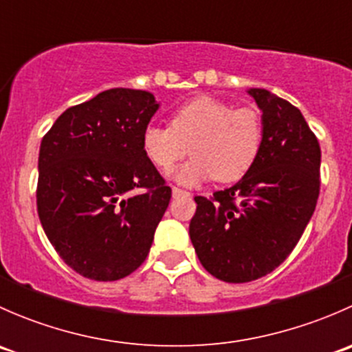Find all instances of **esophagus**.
I'll return each instance as SVG.
<instances>
[{
	"mask_svg": "<svg viewBox=\"0 0 352 352\" xmlns=\"http://www.w3.org/2000/svg\"><path fill=\"white\" fill-rule=\"evenodd\" d=\"M172 194H173V197H180V196H189V192H187V190H182V189H179V187H173V189H172Z\"/></svg>",
	"mask_w": 352,
	"mask_h": 352,
	"instance_id": "obj_1",
	"label": "esophagus"
}]
</instances>
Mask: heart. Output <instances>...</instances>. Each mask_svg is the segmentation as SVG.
<instances>
[{
	"label": "heart",
	"instance_id": "obj_1",
	"mask_svg": "<svg viewBox=\"0 0 352 352\" xmlns=\"http://www.w3.org/2000/svg\"><path fill=\"white\" fill-rule=\"evenodd\" d=\"M264 122L250 107H233L212 97H196L177 107L170 127L150 124L141 136L143 153L163 173H168L187 155L189 163L175 173L186 186L214 177L232 184L250 172L261 153Z\"/></svg>",
	"mask_w": 352,
	"mask_h": 352
}]
</instances>
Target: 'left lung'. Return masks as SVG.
I'll use <instances>...</instances> for the list:
<instances>
[{
  "instance_id": "obj_1",
  "label": "left lung",
  "mask_w": 352,
  "mask_h": 352,
  "mask_svg": "<svg viewBox=\"0 0 352 352\" xmlns=\"http://www.w3.org/2000/svg\"><path fill=\"white\" fill-rule=\"evenodd\" d=\"M264 141L250 172L212 197L196 196L189 235L202 267L225 283L274 271L303 235L320 194V144L301 112L264 88Z\"/></svg>"
}]
</instances>
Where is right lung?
Instances as JSON below:
<instances>
[{"mask_svg": "<svg viewBox=\"0 0 352 352\" xmlns=\"http://www.w3.org/2000/svg\"><path fill=\"white\" fill-rule=\"evenodd\" d=\"M158 107L150 91L112 88L65 110L42 138L38 218L83 278L117 281L148 257L172 197L141 148Z\"/></svg>", "mask_w": 352, "mask_h": 352, "instance_id": "add662e5", "label": "right lung"}]
</instances>
